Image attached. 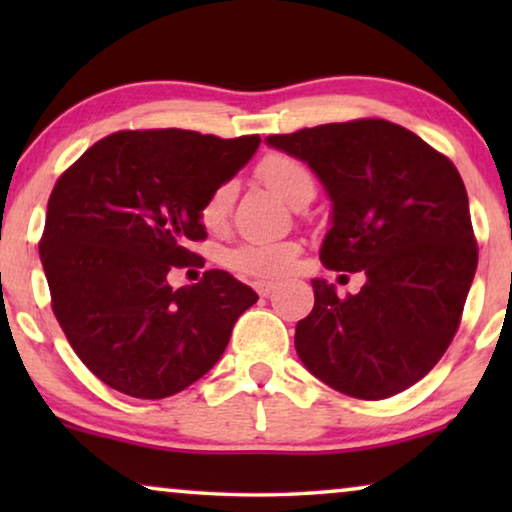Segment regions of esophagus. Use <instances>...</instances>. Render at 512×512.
<instances>
[{
  "label": "esophagus",
  "mask_w": 512,
  "mask_h": 512,
  "mask_svg": "<svg viewBox=\"0 0 512 512\" xmlns=\"http://www.w3.org/2000/svg\"><path fill=\"white\" fill-rule=\"evenodd\" d=\"M254 289H256L258 296L265 298V296H270V293L277 289V284H275V282H256Z\"/></svg>",
  "instance_id": "1"
}]
</instances>
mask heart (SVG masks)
Segmentation results:
<instances>
[{"mask_svg":"<svg viewBox=\"0 0 512 512\" xmlns=\"http://www.w3.org/2000/svg\"><path fill=\"white\" fill-rule=\"evenodd\" d=\"M258 177L272 193L289 202L293 207H305L317 193V184L310 167L300 160L284 156V153H270L258 163ZM235 186L221 184L216 186L207 200L202 202L200 221L209 230H219L226 226L230 207H233ZM298 244L291 240L277 242H249L230 251L226 263L235 272L251 279H277L296 265Z\"/></svg>","mask_w":512,"mask_h":512,"instance_id":"heart-1","label":"heart"}]
</instances>
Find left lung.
<instances>
[{
	"label": "left lung",
	"instance_id": "left-lung-1",
	"mask_svg": "<svg viewBox=\"0 0 512 512\" xmlns=\"http://www.w3.org/2000/svg\"><path fill=\"white\" fill-rule=\"evenodd\" d=\"M265 144L303 160L326 188L331 228L321 263L366 275L347 298L312 279L314 307L296 326L303 366L366 401L412 387L450 347L478 268L457 167L380 118L270 135Z\"/></svg>",
	"mask_w": 512,
	"mask_h": 512
}]
</instances>
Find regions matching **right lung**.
Instances as JSON below:
<instances>
[{
  "label": "right lung",
  "instance_id": "right-lung-1",
  "mask_svg": "<svg viewBox=\"0 0 512 512\" xmlns=\"http://www.w3.org/2000/svg\"><path fill=\"white\" fill-rule=\"evenodd\" d=\"M261 137L125 130L90 146L55 184L39 242L55 319L93 375L132 398L179 394L226 352L251 286L207 270L172 289L167 272L195 263L202 202L249 163Z\"/></svg>",
  "mask_w": 512,
  "mask_h": 512
}]
</instances>
